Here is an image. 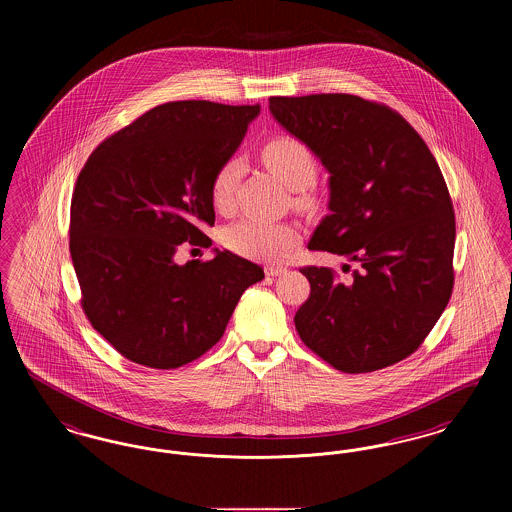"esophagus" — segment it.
<instances>
[{
  "instance_id": "1",
  "label": "esophagus",
  "mask_w": 512,
  "mask_h": 512,
  "mask_svg": "<svg viewBox=\"0 0 512 512\" xmlns=\"http://www.w3.org/2000/svg\"><path fill=\"white\" fill-rule=\"evenodd\" d=\"M265 272H267V276H272V278H276V276H282V274H286V272H288V268H286V267H267V268H265Z\"/></svg>"
}]
</instances>
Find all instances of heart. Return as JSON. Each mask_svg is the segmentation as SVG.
Returning a JSON list of instances; mask_svg holds the SVG:
<instances>
[{"mask_svg":"<svg viewBox=\"0 0 512 512\" xmlns=\"http://www.w3.org/2000/svg\"><path fill=\"white\" fill-rule=\"evenodd\" d=\"M263 161L280 182L292 190H305L317 180V159L311 147L292 136H276L263 147ZM240 176V161L226 159L211 178L209 194L215 209L226 211L232 205ZM305 201V199H299ZM297 230L286 222L245 219L224 230V245L249 259L280 261L297 244Z\"/></svg>","mask_w":512,"mask_h":512,"instance_id":"heart-1","label":"heart"}]
</instances>
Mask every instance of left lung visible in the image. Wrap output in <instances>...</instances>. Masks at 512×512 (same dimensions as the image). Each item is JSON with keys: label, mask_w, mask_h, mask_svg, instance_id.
Returning <instances> with one entry per match:
<instances>
[{"label": "left lung", "mask_w": 512, "mask_h": 512, "mask_svg": "<svg viewBox=\"0 0 512 512\" xmlns=\"http://www.w3.org/2000/svg\"><path fill=\"white\" fill-rule=\"evenodd\" d=\"M268 109L330 172V215L309 242L357 261L351 284L303 267V343L341 372L395 365L426 340L453 292L455 213L432 151L388 105L351 94L270 98Z\"/></svg>", "instance_id": "left-lung-1"}]
</instances>
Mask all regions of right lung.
Instances as JSON below:
<instances>
[{"label": "right lung", "instance_id": "add662e5", "mask_svg": "<svg viewBox=\"0 0 512 512\" xmlns=\"http://www.w3.org/2000/svg\"><path fill=\"white\" fill-rule=\"evenodd\" d=\"M259 105L169 101L103 140L78 174L71 257L90 324L122 357L178 368L222 338L263 268L230 251L176 265L211 240V178L244 140Z\"/></svg>", "mask_w": 512, "mask_h": 512}]
</instances>
